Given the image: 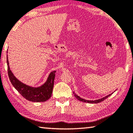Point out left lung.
<instances>
[{
  "label": "left lung",
  "mask_w": 133,
  "mask_h": 133,
  "mask_svg": "<svg viewBox=\"0 0 133 133\" xmlns=\"http://www.w3.org/2000/svg\"><path fill=\"white\" fill-rule=\"evenodd\" d=\"M113 93H111V94H109V95H107V96H105V97H103V98H100V99H98V100H85V99H84V98H81L80 97H79L78 96H77V94H76L75 92L73 91V94H74V95H75V97L77 99V100H80V101H81V102H84V103H91V104H96V103H100V102H103V101H104V100H105V99H106L107 98H108L110 96H111V94Z\"/></svg>",
  "instance_id": "left-lung-1"
}]
</instances>
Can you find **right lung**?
<instances>
[{"label":"right lung","mask_w":133,"mask_h":133,"mask_svg":"<svg viewBox=\"0 0 133 133\" xmlns=\"http://www.w3.org/2000/svg\"><path fill=\"white\" fill-rule=\"evenodd\" d=\"M7 64L8 76L11 83L24 98L32 102H44L51 97L56 71H52L49 74L47 80L43 84L39 87H34L24 84L15 77L10 69L8 55Z\"/></svg>","instance_id":"right-lung-1"}]
</instances>
